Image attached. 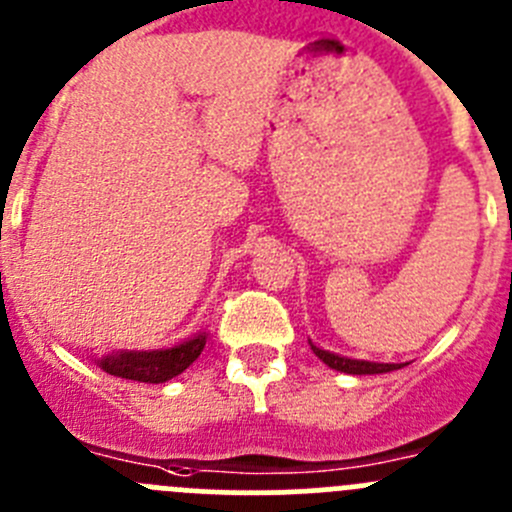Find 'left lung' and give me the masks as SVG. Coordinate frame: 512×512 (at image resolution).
<instances>
[{
  "mask_svg": "<svg viewBox=\"0 0 512 512\" xmlns=\"http://www.w3.org/2000/svg\"><path fill=\"white\" fill-rule=\"evenodd\" d=\"M309 348L317 358L322 360L330 368L340 370V373H350V375H375V373H391V370L401 368V363H373V360H358V358H348V355H337L330 353V350H322L320 345H314L309 340Z\"/></svg>",
  "mask_w": 512,
  "mask_h": 512,
  "instance_id": "8db88e82",
  "label": "left lung"
}]
</instances>
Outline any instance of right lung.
Returning <instances> with one entry per match:
<instances>
[{
	"mask_svg": "<svg viewBox=\"0 0 512 512\" xmlns=\"http://www.w3.org/2000/svg\"><path fill=\"white\" fill-rule=\"evenodd\" d=\"M208 332L187 337L172 348L159 350H114V353L98 358V368L116 378H129L139 383H164L190 368L198 355L203 353Z\"/></svg>",
	"mask_w": 512,
	"mask_h": 512,
	"instance_id": "right-lung-1",
	"label": "right lung"
}]
</instances>
